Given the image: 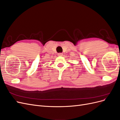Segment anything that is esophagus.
<instances>
[{"mask_svg": "<svg viewBox=\"0 0 120 120\" xmlns=\"http://www.w3.org/2000/svg\"><path fill=\"white\" fill-rule=\"evenodd\" d=\"M63 54L62 53H58V54H57V56H63Z\"/></svg>", "mask_w": 120, "mask_h": 120, "instance_id": "esophagus-1", "label": "esophagus"}]
</instances>
